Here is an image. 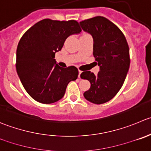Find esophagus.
<instances>
[{
	"instance_id": "obj_1",
	"label": "esophagus",
	"mask_w": 151,
	"mask_h": 151,
	"mask_svg": "<svg viewBox=\"0 0 151 151\" xmlns=\"http://www.w3.org/2000/svg\"><path fill=\"white\" fill-rule=\"evenodd\" d=\"M81 73H82V71H80V70H79V75H78L79 77H80V74H81Z\"/></svg>"
}]
</instances>
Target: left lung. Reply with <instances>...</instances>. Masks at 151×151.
Segmentation results:
<instances>
[{
  "label": "left lung",
  "instance_id": "obj_1",
  "mask_svg": "<svg viewBox=\"0 0 151 151\" xmlns=\"http://www.w3.org/2000/svg\"><path fill=\"white\" fill-rule=\"evenodd\" d=\"M80 23L93 37V55L100 69L96 76L90 71L80 74L91 83L83 95L92 103H105L114 97L125 80L131 61L128 42L122 31L105 17L96 16Z\"/></svg>",
  "mask_w": 151,
  "mask_h": 151
}]
</instances>
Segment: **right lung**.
Masks as SVG:
<instances>
[{"instance_id": "add662e5", "label": "right lung", "mask_w": 151, "mask_h": 151, "mask_svg": "<svg viewBox=\"0 0 151 151\" xmlns=\"http://www.w3.org/2000/svg\"><path fill=\"white\" fill-rule=\"evenodd\" d=\"M82 31L77 20L43 19L28 29L17 48L16 69L25 90L35 100L51 104L65 94L68 83L76 80L75 66L55 65V53L68 36Z\"/></svg>"}]
</instances>
